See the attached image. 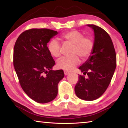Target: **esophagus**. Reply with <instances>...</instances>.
I'll list each match as a JSON object with an SVG mask.
<instances>
[{"label":"esophagus","mask_w":128,"mask_h":128,"mask_svg":"<svg viewBox=\"0 0 128 128\" xmlns=\"http://www.w3.org/2000/svg\"><path fill=\"white\" fill-rule=\"evenodd\" d=\"M64 74L66 76V75H68L69 74V72H67V71L66 70H64Z\"/></svg>","instance_id":"34e87169"}]
</instances>
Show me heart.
Masks as SVG:
<instances>
[{
	"label": "heart",
	"mask_w": 128,
	"mask_h": 128,
	"mask_svg": "<svg viewBox=\"0 0 128 128\" xmlns=\"http://www.w3.org/2000/svg\"><path fill=\"white\" fill-rule=\"evenodd\" d=\"M62 38L65 43L73 45L72 56L63 57L58 60L57 67L66 70H72L80 62V57L82 60H85L92 55L94 49V43L91 38L84 36V34L77 30H71L62 34ZM47 49L50 55L58 58L61 55V44L56 39L50 41Z\"/></svg>",
	"instance_id": "obj_1"
}]
</instances>
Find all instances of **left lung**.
Masks as SVG:
<instances>
[{"label":"left lung","instance_id":"left-lung-1","mask_svg":"<svg viewBox=\"0 0 128 128\" xmlns=\"http://www.w3.org/2000/svg\"><path fill=\"white\" fill-rule=\"evenodd\" d=\"M94 33V46L88 59L78 69L88 78L79 76L74 88L77 97L92 101L103 95L109 86L116 67V55L109 34L102 28L87 25Z\"/></svg>","mask_w":128,"mask_h":128}]
</instances>
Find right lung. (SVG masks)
I'll list each match as a JSON object with an SVG mask.
<instances>
[{"label":"right lung","mask_w":128,"mask_h":128,"mask_svg":"<svg viewBox=\"0 0 128 128\" xmlns=\"http://www.w3.org/2000/svg\"><path fill=\"white\" fill-rule=\"evenodd\" d=\"M58 32L48 29H32L17 38L14 50V66L21 88L32 99L40 103L53 100L63 70H53L55 64L47 43Z\"/></svg>","instance_id":"right-lung-1"}]
</instances>
